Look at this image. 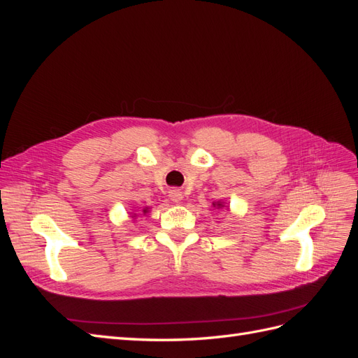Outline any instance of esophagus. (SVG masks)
<instances>
[{
	"instance_id": "34e87169",
	"label": "esophagus",
	"mask_w": 358,
	"mask_h": 358,
	"mask_svg": "<svg viewBox=\"0 0 358 358\" xmlns=\"http://www.w3.org/2000/svg\"><path fill=\"white\" fill-rule=\"evenodd\" d=\"M169 197H170L173 201H175V203H179V201L183 199L180 189H171L170 194H169Z\"/></svg>"
}]
</instances>
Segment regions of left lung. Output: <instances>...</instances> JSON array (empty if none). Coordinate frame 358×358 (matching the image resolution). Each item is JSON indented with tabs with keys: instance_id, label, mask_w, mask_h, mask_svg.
Wrapping results in <instances>:
<instances>
[{
	"instance_id": "obj_1",
	"label": "left lung",
	"mask_w": 358,
	"mask_h": 358,
	"mask_svg": "<svg viewBox=\"0 0 358 358\" xmlns=\"http://www.w3.org/2000/svg\"><path fill=\"white\" fill-rule=\"evenodd\" d=\"M213 206H215V204H213ZM216 206H218V208H222V204H221L220 201H218V203H216Z\"/></svg>"
}]
</instances>
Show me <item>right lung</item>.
<instances>
[{
    "label": "right lung",
    "instance_id": "obj_1",
    "mask_svg": "<svg viewBox=\"0 0 358 358\" xmlns=\"http://www.w3.org/2000/svg\"><path fill=\"white\" fill-rule=\"evenodd\" d=\"M145 212H146V210H145Z\"/></svg>",
    "mask_w": 358,
    "mask_h": 358
}]
</instances>
